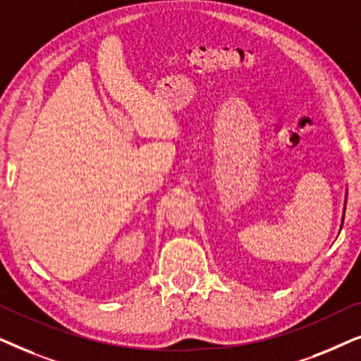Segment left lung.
Wrapping results in <instances>:
<instances>
[{"label":"left lung","mask_w":361,"mask_h":361,"mask_svg":"<svg viewBox=\"0 0 361 361\" xmlns=\"http://www.w3.org/2000/svg\"><path fill=\"white\" fill-rule=\"evenodd\" d=\"M345 204H347V202H345Z\"/></svg>","instance_id":"left-lung-1"}]
</instances>
